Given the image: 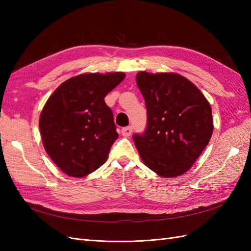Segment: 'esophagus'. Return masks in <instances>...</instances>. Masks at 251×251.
Wrapping results in <instances>:
<instances>
[{
  "mask_svg": "<svg viewBox=\"0 0 251 251\" xmlns=\"http://www.w3.org/2000/svg\"><path fill=\"white\" fill-rule=\"evenodd\" d=\"M132 131V127L131 126H127V127H124V128H122V135L124 137H129L130 134Z\"/></svg>",
  "mask_w": 251,
  "mask_h": 251,
  "instance_id": "1",
  "label": "esophagus"
}]
</instances>
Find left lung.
Here are the masks:
<instances>
[{"label":"left lung","instance_id":"left-lung-1","mask_svg":"<svg viewBox=\"0 0 251 251\" xmlns=\"http://www.w3.org/2000/svg\"><path fill=\"white\" fill-rule=\"evenodd\" d=\"M137 85L147 106V127L135 134L140 157L163 178L192 167L209 142L214 122L205 96L177 73L139 72Z\"/></svg>","mask_w":251,"mask_h":251}]
</instances>
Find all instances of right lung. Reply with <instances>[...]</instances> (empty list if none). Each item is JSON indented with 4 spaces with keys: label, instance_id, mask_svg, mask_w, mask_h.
<instances>
[{
    "label": "right lung",
    "instance_id": "1",
    "mask_svg": "<svg viewBox=\"0 0 251 251\" xmlns=\"http://www.w3.org/2000/svg\"><path fill=\"white\" fill-rule=\"evenodd\" d=\"M125 74L86 73L69 78L47 100L40 117L45 151L63 173L81 178L102 165L119 138L104 97Z\"/></svg>",
    "mask_w": 251,
    "mask_h": 251
}]
</instances>
